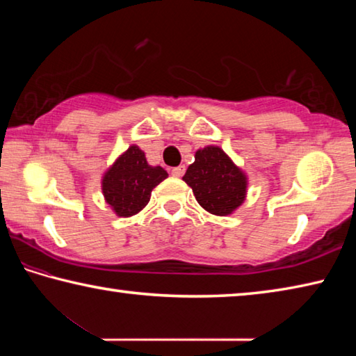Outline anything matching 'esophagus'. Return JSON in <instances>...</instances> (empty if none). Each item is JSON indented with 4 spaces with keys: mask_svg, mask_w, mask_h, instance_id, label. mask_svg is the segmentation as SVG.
Here are the masks:
<instances>
[{
    "mask_svg": "<svg viewBox=\"0 0 356 356\" xmlns=\"http://www.w3.org/2000/svg\"><path fill=\"white\" fill-rule=\"evenodd\" d=\"M171 174L174 177H182L184 174H185V166L182 165V166H177V168H172V171H171Z\"/></svg>",
    "mask_w": 356,
    "mask_h": 356,
    "instance_id": "esophagus-1",
    "label": "esophagus"
}]
</instances>
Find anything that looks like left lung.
I'll list each match as a JSON object with an SVG mask.
<instances>
[{"instance_id":"1","label":"left lung","mask_w":356,"mask_h":356,"mask_svg":"<svg viewBox=\"0 0 356 356\" xmlns=\"http://www.w3.org/2000/svg\"><path fill=\"white\" fill-rule=\"evenodd\" d=\"M184 180L193 188L200 206L213 215L226 216L245 201L246 176L216 146L197 150Z\"/></svg>"}]
</instances>
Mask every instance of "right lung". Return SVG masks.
I'll use <instances>...</instances> for the list:
<instances>
[{"mask_svg":"<svg viewBox=\"0 0 356 356\" xmlns=\"http://www.w3.org/2000/svg\"><path fill=\"white\" fill-rule=\"evenodd\" d=\"M166 177L163 168L150 166L143 150L130 146L105 172L102 191L116 215L131 216L146 207L150 193Z\"/></svg>","mask_w":356,"mask_h":356,"instance_id":"right-lung-1","label":"right lung"}]
</instances>
